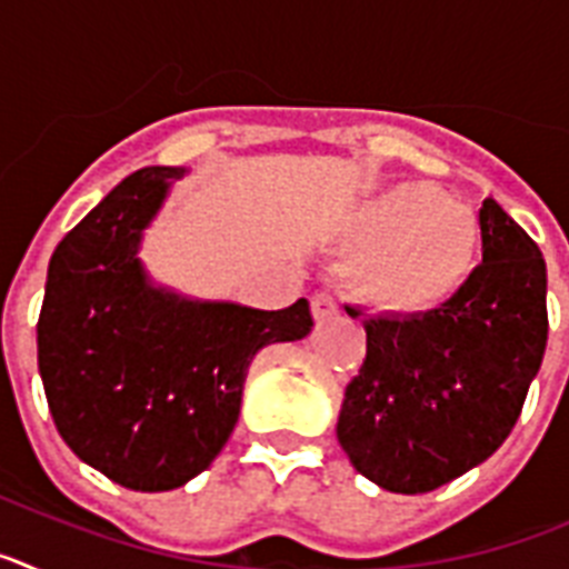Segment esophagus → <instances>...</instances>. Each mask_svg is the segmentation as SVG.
<instances>
[{
    "label": "esophagus",
    "instance_id": "obj_1",
    "mask_svg": "<svg viewBox=\"0 0 569 569\" xmlns=\"http://www.w3.org/2000/svg\"><path fill=\"white\" fill-rule=\"evenodd\" d=\"M310 308H313L316 321H325L330 319V316L339 313V301H336L328 290H319V293H313V299H310Z\"/></svg>",
    "mask_w": 569,
    "mask_h": 569
}]
</instances>
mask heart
<instances>
[{"instance_id":"heart-1","label":"heart","mask_w":569,"mask_h":569,"mask_svg":"<svg viewBox=\"0 0 569 569\" xmlns=\"http://www.w3.org/2000/svg\"><path fill=\"white\" fill-rule=\"evenodd\" d=\"M359 256L353 279L390 313H425L461 288L479 250V222L433 184H396L367 202L341 233Z\"/></svg>"}]
</instances>
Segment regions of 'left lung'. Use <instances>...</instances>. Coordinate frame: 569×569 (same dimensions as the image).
Returning a JSON list of instances; mask_svg holds the SVG:
<instances>
[{"instance_id": "obj_1", "label": "left lung", "mask_w": 569, "mask_h": 569, "mask_svg": "<svg viewBox=\"0 0 569 569\" xmlns=\"http://www.w3.org/2000/svg\"><path fill=\"white\" fill-rule=\"evenodd\" d=\"M481 264L436 310L365 316L367 356L341 401L350 465L381 490L430 492L490 459L547 347V264L496 199L479 210Z\"/></svg>"}]
</instances>
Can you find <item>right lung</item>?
<instances>
[{
	"label": "right lung",
	"mask_w": 569,
	"mask_h": 569,
	"mask_svg": "<svg viewBox=\"0 0 569 569\" xmlns=\"http://www.w3.org/2000/svg\"><path fill=\"white\" fill-rule=\"evenodd\" d=\"M182 168H142L70 230L48 264L39 376L64 445L128 490L188 485L222 453L261 347L305 339L308 299L284 310L156 288L142 233Z\"/></svg>",
	"instance_id": "right-lung-1"
}]
</instances>
